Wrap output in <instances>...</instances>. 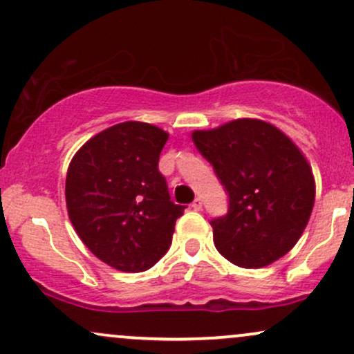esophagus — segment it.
Segmentation results:
<instances>
[{
	"instance_id": "1",
	"label": "esophagus",
	"mask_w": 354,
	"mask_h": 354,
	"mask_svg": "<svg viewBox=\"0 0 354 354\" xmlns=\"http://www.w3.org/2000/svg\"><path fill=\"white\" fill-rule=\"evenodd\" d=\"M191 208H193L194 211H200L203 208V201L201 198H196V200L193 201V205H191Z\"/></svg>"
}]
</instances>
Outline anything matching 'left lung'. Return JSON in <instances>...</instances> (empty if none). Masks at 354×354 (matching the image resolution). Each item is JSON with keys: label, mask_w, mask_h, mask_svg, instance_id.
Wrapping results in <instances>:
<instances>
[{"label": "left lung", "mask_w": 354, "mask_h": 354, "mask_svg": "<svg viewBox=\"0 0 354 354\" xmlns=\"http://www.w3.org/2000/svg\"><path fill=\"white\" fill-rule=\"evenodd\" d=\"M228 191L226 216L211 221L216 250L233 265L265 268L301 238L315 205V176L281 129L239 118L191 133Z\"/></svg>", "instance_id": "obj_1"}]
</instances>
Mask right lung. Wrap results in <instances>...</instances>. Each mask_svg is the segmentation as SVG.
<instances>
[{
  "label": "right lung",
  "mask_w": 354,
  "mask_h": 354,
  "mask_svg": "<svg viewBox=\"0 0 354 354\" xmlns=\"http://www.w3.org/2000/svg\"><path fill=\"white\" fill-rule=\"evenodd\" d=\"M169 135L141 121L103 129L73 156L66 173L68 216L96 258L140 273L163 258L185 206L169 198L158 161Z\"/></svg>",
  "instance_id": "1"
}]
</instances>
